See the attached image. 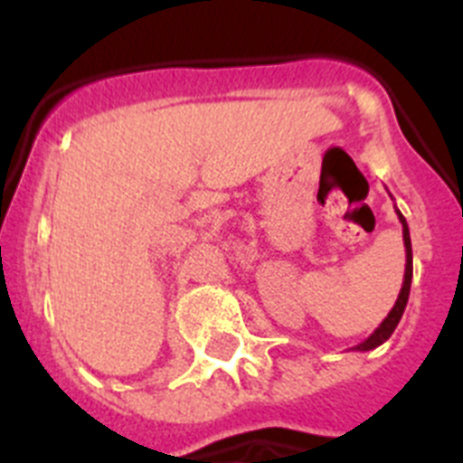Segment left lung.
I'll return each instance as SVG.
<instances>
[{
    "label": "left lung",
    "instance_id": "left-lung-1",
    "mask_svg": "<svg viewBox=\"0 0 463 463\" xmlns=\"http://www.w3.org/2000/svg\"><path fill=\"white\" fill-rule=\"evenodd\" d=\"M396 215H399V222L401 227H403V245H406V273H403V285H401V292L399 297H396V304L394 308L387 313V317H384L383 322H380L378 329L371 334L366 341H362L359 345H354L353 350H359V353H366V350H373V347L383 345L387 338L394 334L396 325H399L401 315H403V310H406V304H408V294H411V282H412V245H411V232H408V222L406 218L401 215V211L396 208Z\"/></svg>",
    "mask_w": 463,
    "mask_h": 463
}]
</instances>
